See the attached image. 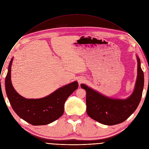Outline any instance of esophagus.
<instances>
[{
    "label": "esophagus",
    "mask_w": 149,
    "mask_h": 149,
    "mask_svg": "<svg viewBox=\"0 0 149 149\" xmlns=\"http://www.w3.org/2000/svg\"><path fill=\"white\" fill-rule=\"evenodd\" d=\"M84 81H85V79H84V78H79V79H78V82H79V84L84 82Z\"/></svg>",
    "instance_id": "1"
}]
</instances>
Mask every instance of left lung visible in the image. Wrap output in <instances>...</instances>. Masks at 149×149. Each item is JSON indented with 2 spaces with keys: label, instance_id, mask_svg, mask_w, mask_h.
I'll use <instances>...</instances> for the list:
<instances>
[{
  "label": "left lung",
  "instance_id": "8db88e82",
  "mask_svg": "<svg viewBox=\"0 0 149 149\" xmlns=\"http://www.w3.org/2000/svg\"><path fill=\"white\" fill-rule=\"evenodd\" d=\"M137 59V77L132 94L127 98L107 97L84 84L81 87L86 91L87 113L93 120L105 125H113L124 122L136 110L140 102L144 87V73L140 59Z\"/></svg>",
  "mask_w": 149,
  "mask_h": 149
}]
</instances>
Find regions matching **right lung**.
<instances>
[{"label": "right lung", "mask_w": 149, "mask_h": 149, "mask_svg": "<svg viewBox=\"0 0 149 149\" xmlns=\"http://www.w3.org/2000/svg\"><path fill=\"white\" fill-rule=\"evenodd\" d=\"M10 60L5 79L6 92L10 104L17 115L33 125L48 124L62 116L65 102L78 87L77 81L63 86L50 95L39 99H28L19 95L11 82Z\"/></svg>", "instance_id": "1"}]
</instances>
